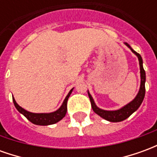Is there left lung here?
I'll return each instance as SVG.
<instances>
[{"label": "left lung", "instance_id": "left-lung-1", "mask_svg": "<svg viewBox=\"0 0 157 157\" xmlns=\"http://www.w3.org/2000/svg\"><path fill=\"white\" fill-rule=\"evenodd\" d=\"M124 44L128 47L130 50H131L134 54H135L139 59V64H140V90H139L137 95L135 96V98L131 102H129L128 104H126L124 107H122L121 109H117V110H104L98 108V106L96 105L94 100L92 98V95L90 94V92L87 91L88 93L89 98L91 101V104H92V110L94 112L99 115L101 118H104L106 120H108L109 122H121L123 120H124L127 118H128L129 116L131 115L133 113H135L137 109L140 108V106L141 105L142 102L144 100L145 94V71L144 68H143V60H142L141 56L140 54H138L137 52H135L133 48L130 47V45L124 43Z\"/></svg>", "mask_w": 157, "mask_h": 157}]
</instances>
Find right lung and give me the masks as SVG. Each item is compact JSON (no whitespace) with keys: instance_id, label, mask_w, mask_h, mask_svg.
Returning <instances> with one entry per match:
<instances>
[{"instance_id":"1","label":"right lung","mask_w":157,"mask_h":157,"mask_svg":"<svg viewBox=\"0 0 157 157\" xmlns=\"http://www.w3.org/2000/svg\"><path fill=\"white\" fill-rule=\"evenodd\" d=\"M72 88L69 93L67 94V96L65 97L64 102L62 103V105L59 107V109H58L56 111L52 113H31L27 111L24 109H22L21 106H19L14 98H12V100H13V103L15 105L16 109H17L20 113H22V115H24L26 118L29 119V121L34 124L37 125H50L54 124L57 122L60 121L62 118H64L66 114V112H67V101H68L69 97L71 94L72 91H73Z\"/></svg>"}]
</instances>
